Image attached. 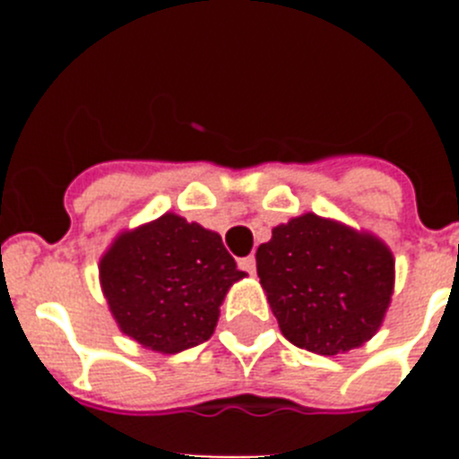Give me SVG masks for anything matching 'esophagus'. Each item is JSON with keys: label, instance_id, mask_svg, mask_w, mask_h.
<instances>
[{"label": "esophagus", "instance_id": "esophagus-1", "mask_svg": "<svg viewBox=\"0 0 459 459\" xmlns=\"http://www.w3.org/2000/svg\"><path fill=\"white\" fill-rule=\"evenodd\" d=\"M238 269L248 271V273H255V269H257V262H255L253 255H248V257H241V259H238Z\"/></svg>", "mask_w": 459, "mask_h": 459}]
</instances>
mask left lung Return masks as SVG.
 Here are the masks:
<instances>
[{"instance_id":"8db88e82","label":"left lung","mask_w":459,"mask_h":459,"mask_svg":"<svg viewBox=\"0 0 459 459\" xmlns=\"http://www.w3.org/2000/svg\"><path fill=\"white\" fill-rule=\"evenodd\" d=\"M257 275L287 340L335 356L366 344L395 290V257L372 232L303 213L257 248Z\"/></svg>"}]
</instances>
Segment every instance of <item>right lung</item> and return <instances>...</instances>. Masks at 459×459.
I'll use <instances>...</instances> for the list:
<instances>
[{"instance_id": "1", "label": "right lung", "mask_w": 459, "mask_h": 459, "mask_svg": "<svg viewBox=\"0 0 459 459\" xmlns=\"http://www.w3.org/2000/svg\"><path fill=\"white\" fill-rule=\"evenodd\" d=\"M246 278L218 232L172 211L112 238L99 262L109 312L144 350L179 354L216 331L221 306Z\"/></svg>"}]
</instances>
